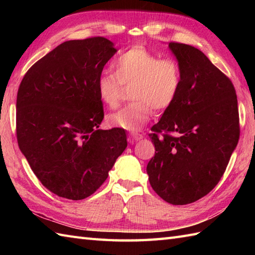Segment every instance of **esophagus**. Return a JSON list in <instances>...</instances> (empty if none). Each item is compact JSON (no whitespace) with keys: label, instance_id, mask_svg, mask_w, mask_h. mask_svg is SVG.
I'll return each instance as SVG.
<instances>
[{"label":"esophagus","instance_id":"34e87169","mask_svg":"<svg viewBox=\"0 0 255 255\" xmlns=\"http://www.w3.org/2000/svg\"><path fill=\"white\" fill-rule=\"evenodd\" d=\"M130 137H131L133 140H136V141H138V140H140V139H142V138H143V136H142L141 133L136 132V131L131 132V133H130Z\"/></svg>","mask_w":255,"mask_h":255}]
</instances>
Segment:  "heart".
I'll list each match as a JSON object with an SVG mask.
<instances>
[{"label": "heart", "mask_w": 255, "mask_h": 255, "mask_svg": "<svg viewBox=\"0 0 255 255\" xmlns=\"http://www.w3.org/2000/svg\"><path fill=\"white\" fill-rule=\"evenodd\" d=\"M114 72H103L96 82L101 101L116 107L123 88L132 85L134 100L111 114V127L136 131L147 124L154 108L165 111L175 102L182 84L180 64L172 58H161L145 47L134 46L122 51L113 61Z\"/></svg>", "instance_id": "obj_1"}]
</instances>
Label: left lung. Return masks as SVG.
Returning a JSON list of instances; mask_svg holds the SVG:
<instances>
[{
  "instance_id": "left-lung-1",
  "label": "left lung",
  "mask_w": 255,
  "mask_h": 255,
  "mask_svg": "<svg viewBox=\"0 0 255 255\" xmlns=\"http://www.w3.org/2000/svg\"><path fill=\"white\" fill-rule=\"evenodd\" d=\"M182 71L175 102L149 137L155 154L147 173L153 191L172 205L207 195L223 177L240 137L231 80L197 48L171 41Z\"/></svg>"
}]
</instances>
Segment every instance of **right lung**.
Returning <instances> with one entry per match:
<instances>
[{
  "mask_svg": "<svg viewBox=\"0 0 255 255\" xmlns=\"http://www.w3.org/2000/svg\"><path fill=\"white\" fill-rule=\"evenodd\" d=\"M115 52L104 37L64 41L19 84L18 147L42 185L60 197L91 196L127 147L125 129H99L104 108L96 82Z\"/></svg>",
  "mask_w": 255,
  "mask_h": 255,
  "instance_id": "add662e5",
  "label": "right lung"
}]
</instances>
